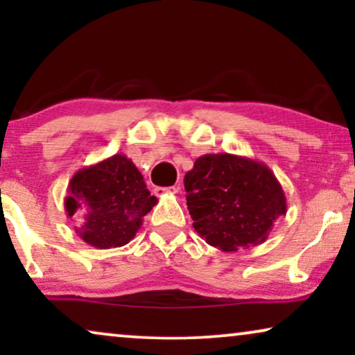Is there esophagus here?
I'll return each instance as SVG.
<instances>
[{"mask_svg": "<svg viewBox=\"0 0 355 355\" xmlns=\"http://www.w3.org/2000/svg\"><path fill=\"white\" fill-rule=\"evenodd\" d=\"M179 191L178 186H173V187H157L155 189V193L157 196H166V193H176Z\"/></svg>", "mask_w": 355, "mask_h": 355, "instance_id": "1", "label": "esophagus"}]
</instances>
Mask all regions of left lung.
Listing matches in <instances>:
<instances>
[{
	"instance_id": "left-lung-1",
	"label": "left lung",
	"mask_w": 355,
	"mask_h": 355,
	"mask_svg": "<svg viewBox=\"0 0 355 355\" xmlns=\"http://www.w3.org/2000/svg\"><path fill=\"white\" fill-rule=\"evenodd\" d=\"M197 234L223 252L257 247L286 216V196L265 163L232 153L198 157L184 178Z\"/></svg>"
}]
</instances>
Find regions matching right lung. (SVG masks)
Returning a JSON list of instances; mask_svg holds the SVG:
<instances>
[{"instance_id": "1", "label": "right lung", "mask_w": 355, "mask_h": 355, "mask_svg": "<svg viewBox=\"0 0 355 355\" xmlns=\"http://www.w3.org/2000/svg\"><path fill=\"white\" fill-rule=\"evenodd\" d=\"M132 159L116 153L77 171L67 186V216L79 215L77 236L95 249L123 247L157 205Z\"/></svg>"}]
</instances>
